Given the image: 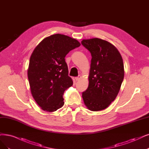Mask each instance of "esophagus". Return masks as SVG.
<instances>
[{
    "label": "esophagus",
    "mask_w": 149,
    "mask_h": 149,
    "mask_svg": "<svg viewBox=\"0 0 149 149\" xmlns=\"http://www.w3.org/2000/svg\"><path fill=\"white\" fill-rule=\"evenodd\" d=\"M81 79V76L80 75H79V76H78L77 77H76L75 78V80L76 81H79V80H80Z\"/></svg>",
    "instance_id": "1"
}]
</instances>
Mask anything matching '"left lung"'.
I'll return each mask as SVG.
<instances>
[{"label":"left lung","mask_w":149,"mask_h":149,"mask_svg":"<svg viewBox=\"0 0 149 149\" xmlns=\"http://www.w3.org/2000/svg\"><path fill=\"white\" fill-rule=\"evenodd\" d=\"M81 44L92 56L89 85L82 97L90 111H102L111 105L120 90L125 74L123 59L116 47L101 38L84 39Z\"/></svg>","instance_id":"8db88e82"}]
</instances>
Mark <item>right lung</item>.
Here are the masks:
<instances>
[{"instance_id": "obj_1", "label": "right lung", "mask_w": 149, "mask_h": 149, "mask_svg": "<svg viewBox=\"0 0 149 149\" xmlns=\"http://www.w3.org/2000/svg\"><path fill=\"white\" fill-rule=\"evenodd\" d=\"M80 46L75 38L56 34L43 39L32 52L27 77L32 97L43 111L52 112L63 106L64 92L73 84L64 58Z\"/></svg>"}]
</instances>
